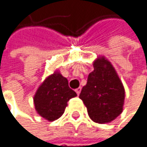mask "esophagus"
Segmentation results:
<instances>
[{
  "label": "esophagus",
  "mask_w": 147,
  "mask_h": 147,
  "mask_svg": "<svg viewBox=\"0 0 147 147\" xmlns=\"http://www.w3.org/2000/svg\"><path fill=\"white\" fill-rule=\"evenodd\" d=\"M81 89H82L81 87H78V88H77V89H76V92H77V94H78V95H79V94H80V92H81Z\"/></svg>",
  "instance_id": "1"
}]
</instances>
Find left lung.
<instances>
[{
    "instance_id": "obj_1",
    "label": "left lung",
    "mask_w": 147,
    "mask_h": 147,
    "mask_svg": "<svg viewBox=\"0 0 147 147\" xmlns=\"http://www.w3.org/2000/svg\"><path fill=\"white\" fill-rule=\"evenodd\" d=\"M93 68L79 98L86 106L88 115L93 122L110 123L123 111L124 88L114 67L104 57L96 60Z\"/></svg>"
}]
</instances>
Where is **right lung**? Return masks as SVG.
I'll return each instance as SVG.
<instances>
[{
  "instance_id": "1",
  "label": "right lung",
  "mask_w": 147,
  "mask_h": 147,
  "mask_svg": "<svg viewBox=\"0 0 147 147\" xmlns=\"http://www.w3.org/2000/svg\"><path fill=\"white\" fill-rule=\"evenodd\" d=\"M77 96L69 87L66 78L55 72L47 78L34 96V105L38 114L52 122L64 113L67 102Z\"/></svg>"
}]
</instances>
